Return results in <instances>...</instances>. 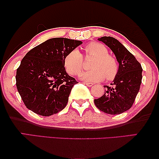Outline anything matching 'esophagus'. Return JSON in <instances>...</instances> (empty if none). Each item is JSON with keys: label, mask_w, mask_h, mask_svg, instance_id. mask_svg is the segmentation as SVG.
<instances>
[{"label": "esophagus", "mask_w": 159, "mask_h": 159, "mask_svg": "<svg viewBox=\"0 0 159 159\" xmlns=\"http://www.w3.org/2000/svg\"><path fill=\"white\" fill-rule=\"evenodd\" d=\"M84 84H85L87 86H88V87H91V86H93V83H91V82H84Z\"/></svg>", "instance_id": "esophagus-1"}]
</instances>
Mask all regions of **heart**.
I'll use <instances>...</instances> for the list:
<instances>
[{
  "label": "heart",
  "instance_id": "heart-1",
  "mask_svg": "<svg viewBox=\"0 0 159 159\" xmlns=\"http://www.w3.org/2000/svg\"><path fill=\"white\" fill-rule=\"evenodd\" d=\"M86 56L94 57L91 63L92 69L80 74V77L87 82H98L106 77L111 80L119 71L118 61L114 56L108 54L105 45L99 43H90L84 47ZM64 65L67 72L71 75L79 74L83 69V58L77 50L74 49L66 54Z\"/></svg>",
  "mask_w": 159,
  "mask_h": 159
}]
</instances>
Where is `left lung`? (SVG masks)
Wrapping results in <instances>:
<instances>
[{
  "mask_svg": "<svg viewBox=\"0 0 159 159\" xmlns=\"http://www.w3.org/2000/svg\"><path fill=\"white\" fill-rule=\"evenodd\" d=\"M99 41L109 47L119 62V71L103 96L94 100L96 107L106 114H120L134 103L142 82V66L135 57L112 37H102Z\"/></svg>",
  "mask_w": 159,
  "mask_h": 159,
  "instance_id": "obj_1",
  "label": "left lung"
}]
</instances>
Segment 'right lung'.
<instances>
[{
  "mask_svg": "<svg viewBox=\"0 0 159 159\" xmlns=\"http://www.w3.org/2000/svg\"><path fill=\"white\" fill-rule=\"evenodd\" d=\"M82 41L51 38L28 52L16 69L17 90L28 109L49 116L64 109L78 83L66 73L64 59Z\"/></svg>",
  "mask_w": 159,
  "mask_h": 159,
  "instance_id": "right-lung-1",
  "label": "right lung"
}]
</instances>
